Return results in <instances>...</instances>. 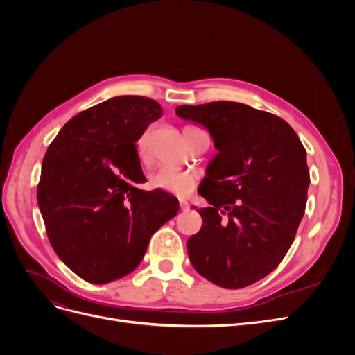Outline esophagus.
<instances>
[{
  "mask_svg": "<svg viewBox=\"0 0 355 355\" xmlns=\"http://www.w3.org/2000/svg\"><path fill=\"white\" fill-rule=\"evenodd\" d=\"M179 207H180V210H188L189 209V202L188 201H185V200H180V202H179Z\"/></svg>",
  "mask_w": 355,
  "mask_h": 355,
  "instance_id": "esophagus-1",
  "label": "esophagus"
}]
</instances>
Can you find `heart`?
Here are the masks:
<instances>
[{"instance_id":"b5f03b06","label":"heart","mask_w":355,"mask_h":355,"mask_svg":"<svg viewBox=\"0 0 355 355\" xmlns=\"http://www.w3.org/2000/svg\"><path fill=\"white\" fill-rule=\"evenodd\" d=\"M198 132L201 130L197 127L187 125L184 128V135L188 142H191L192 137H194ZM149 133H151V128H146L141 137V141H139V148H137L139 158H141V161L145 164L149 161V153H148ZM197 184H198V175L192 170H179V168L164 167L155 171V173L149 178V187L153 189L163 191L170 196H176V197L189 196L197 187Z\"/></svg>"}]
</instances>
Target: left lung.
<instances>
[{
    "label": "left lung",
    "mask_w": 355,
    "mask_h": 355,
    "mask_svg": "<svg viewBox=\"0 0 355 355\" xmlns=\"http://www.w3.org/2000/svg\"><path fill=\"white\" fill-rule=\"evenodd\" d=\"M176 114L204 125L218 155L198 194L201 230L187 241L196 271L223 288H243L280 265L304 218L306 151L283 118L237 102L182 105Z\"/></svg>",
    "instance_id": "1"
}]
</instances>
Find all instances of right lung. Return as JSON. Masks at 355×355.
<instances>
[{
	"label": "right lung",
	"instance_id": "add662e5",
	"mask_svg": "<svg viewBox=\"0 0 355 355\" xmlns=\"http://www.w3.org/2000/svg\"><path fill=\"white\" fill-rule=\"evenodd\" d=\"M161 114L144 96L105 101L72 116L42 159L37 200L47 237L92 284L130 274L153 234L179 210L176 197L141 189L146 178L136 142Z\"/></svg>",
	"mask_w": 355,
	"mask_h": 355
}]
</instances>
